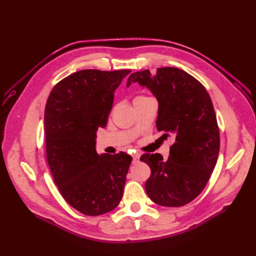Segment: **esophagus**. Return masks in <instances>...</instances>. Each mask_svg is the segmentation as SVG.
<instances>
[{
	"mask_svg": "<svg viewBox=\"0 0 256 256\" xmlns=\"http://www.w3.org/2000/svg\"><path fill=\"white\" fill-rule=\"evenodd\" d=\"M138 161H140V154H134V156H132V162L136 164H138Z\"/></svg>",
	"mask_w": 256,
	"mask_h": 256,
	"instance_id": "34e87169",
	"label": "esophagus"
}]
</instances>
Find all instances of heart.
<instances>
[{"mask_svg":"<svg viewBox=\"0 0 256 256\" xmlns=\"http://www.w3.org/2000/svg\"><path fill=\"white\" fill-rule=\"evenodd\" d=\"M138 98H143V96H140V97H138ZM138 98H136V99H138Z\"/></svg>","mask_w":256,"mask_h":256,"instance_id":"1","label":"heart"}]
</instances>
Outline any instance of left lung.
Instances as JSON below:
<instances>
[{"instance_id":"left-lung-1","label":"left lung","mask_w":256,"mask_h":256,"mask_svg":"<svg viewBox=\"0 0 256 256\" xmlns=\"http://www.w3.org/2000/svg\"><path fill=\"white\" fill-rule=\"evenodd\" d=\"M136 82L158 100V131L175 136L166 160L160 154L140 158L152 171L146 193L158 205L184 206L203 191L218 159L219 127L210 96L202 83L175 67L157 68L154 76L148 69L131 74L127 88Z\"/></svg>"}]
</instances>
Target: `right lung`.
I'll return each mask as SVG.
<instances>
[{
    "instance_id": "obj_1",
    "label": "right lung",
    "mask_w": 256,
    "mask_h": 256,
    "mask_svg": "<svg viewBox=\"0 0 256 256\" xmlns=\"http://www.w3.org/2000/svg\"><path fill=\"white\" fill-rule=\"evenodd\" d=\"M129 69H85L58 82L44 109L48 164L62 196L86 216L109 212L120 202L131 156L96 152V131L106 126L114 92Z\"/></svg>"
}]
</instances>
